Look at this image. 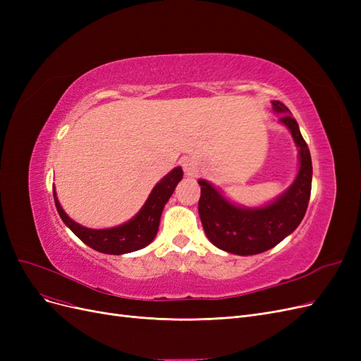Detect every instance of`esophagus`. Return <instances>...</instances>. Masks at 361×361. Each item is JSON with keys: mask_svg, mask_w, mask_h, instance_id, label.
Instances as JSON below:
<instances>
[{"mask_svg": "<svg viewBox=\"0 0 361 361\" xmlns=\"http://www.w3.org/2000/svg\"><path fill=\"white\" fill-rule=\"evenodd\" d=\"M182 167H183V171L187 173L188 176H194V174L197 173V170H199V164H197V161L192 159V158H185L182 161Z\"/></svg>", "mask_w": 361, "mask_h": 361, "instance_id": "obj_1", "label": "esophagus"}]
</instances>
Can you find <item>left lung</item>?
Segmentation results:
<instances>
[{
  "label": "left lung",
  "mask_w": 361,
  "mask_h": 361,
  "mask_svg": "<svg viewBox=\"0 0 361 361\" xmlns=\"http://www.w3.org/2000/svg\"><path fill=\"white\" fill-rule=\"evenodd\" d=\"M280 116V122L286 125L300 147V171L292 187L260 209H244L228 203L211 183L199 180L200 200L199 214L209 241L227 253L239 256L259 255L276 247L297 228L307 211L312 191V157L297 120L288 108L279 101L272 102Z\"/></svg>",
  "instance_id": "obj_1"
}]
</instances>
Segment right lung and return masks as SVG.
I'll return each mask as SVG.
<instances>
[{"label": "right lung", "instance_id": "add662e5", "mask_svg": "<svg viewBox=\"0 0 361 361\" xmlns=\"http://www.w3.org/2000/svg\"><path fill=\"white\" fill-rule=\"evenodd\" d=\"M183 173L180 167L171 170L167 176L159 183H157V187L152 190L147 202L133 220L118 227L104 228V231H93V228L82 227L78 223L71 220L60 206L56 197V192H54V202H56L59 215L61 216L64 224H66L85 245L106 255H125L130 253V251L143 248L154 241L158 233L159 218L164 209V204L170 199V195L173 194L174 188H176V185L180 182Z\"/></svg>", "mask_w": 361, "mask_h": 361}]
</instances>
